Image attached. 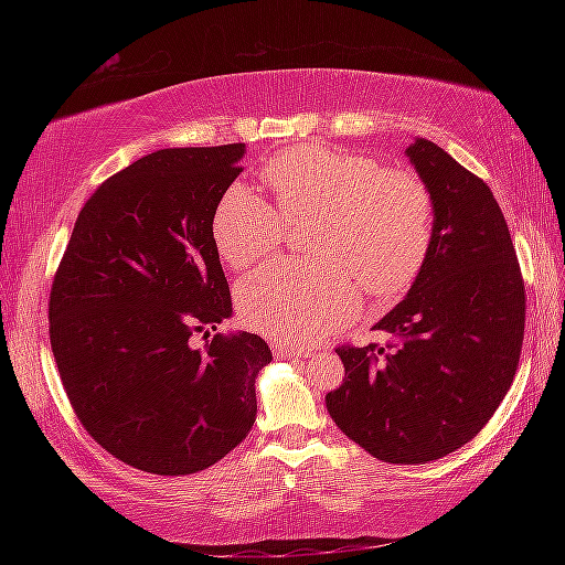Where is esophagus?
I'll return each instance as SVG.
<instances>
[{
  "label": "esophagus",
  "mask_w": 565,
  "mask_h": 565,
  "mask_svg": "<svg viewBox=\"0 0 565 565\" xmlns=\"http://www.w3.org/2000/svg\"><path fill=\"white\" fill-rule=\"evenodd\" d=\"M274 356L276 359H301V356H311L309 351L289 347V343H274Z\"/></svg>",
  "instance_id": "esophagus-1"
}]
</instances>
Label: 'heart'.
I'll use <instances>...</instances> for the list:
<instances>
[{
    "instance_id": "obj_1",
    "label": "heart",
    "mask_w": 565,
    "mask_h": 565,
    "mask_svg": "<svg viewBox=\"0 0 565 565\" xmlns=\"http://www.w3.org/2000/svg\"><path fill=\"white\" fill-rule=\"evenodd\" d=\"M276 212L236 184L212 216L216 254L234 271L271 259L286 226H303L306 266H269L236 289L246 327L276 341H301L337 329L369 296L406 291L434 242L431 191L408 169H384L356 151L301 145L262 169Z\"/></svg>"
}]
</instances>
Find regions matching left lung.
Here are the masks:
<instances>
[{"mask_svg":"<svg viewBox=\"0 0 565 565\" xmlns=\"http://www.w3.org/2000/svg\"><path fill=\"white\" fill-rule=\"evenodd\" d=\"M406 157L434 199V242L416 281L374 329L396 343L341 347L337 426L386 463L444 458L489 424L521 359L525 289L509 226L483 179L428 139Z\"/></svg>","mask_w":565,"mask_h":565,"instance_id":"obj_1","label":"left lung"}]
</instances>
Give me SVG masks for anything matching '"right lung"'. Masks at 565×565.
<instances>
[{
    "label": "right lung",
    "instance_id": "1",
    "mask_svg": "<svg viewBox=\"0 0 565 565\" xmlns=\"http://www.w3.org/2000/svg\"><path fill=\"white\" fill-rule=\"evenodd\" d=\"M244 145L159 149L94 191L50 296V339L76 418L139 471H204L256 420V333L190 337L232 317L212 216Z\"/></svg>",
    "mask_w": 565,
    "mask_h": 565
}]
</instances>
